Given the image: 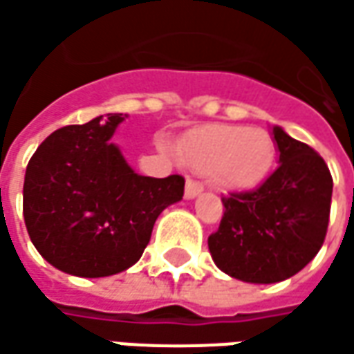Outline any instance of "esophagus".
<instances>
[{"label":"esophagus","mask_w":354,"mask_h":354,"mask_svg":"<svg viewBox=\"0 0 354 354\" xmlns=\"http://www.w3.org/2000/svg\"><path fill=\"white\" fill-rule=\"evenodd\" d=\"M203 192V186L199 184V182H194V180H187L186 182V199H196L199 194Z\"/></svg>","instance_id":"1"}]
</instances>
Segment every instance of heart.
<instances>
[{
	"mask_svg": "<svg viewBox=\"0 0 354 354\" xmlns=\"http://www.w3.org/2000/svg\"><path fill=\"white\" fill-rule=\"evenodd\" d=\"M273 141L263 129L213 124L196 129L178 145V157L199 174H213L221 186L246 189L268 176Z\"/></svg>",
	"mask_w": 354,
	"mask_h": 354,
	"instance_id": "obj_1",
	"label": "heart"
}]
</instances>
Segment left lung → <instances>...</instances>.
<instances>
[{"label":"left lung","mask_w":354,"mask_h":354,"mask_svg":"<svg viewBox=\"0 0 354 354\" xmlns=\"http://www.w3.org/2000/svg\"><path fill=\"white\" fill-rule=\"evenodd\" d=\"M279 167L254 192L223 197L225 215L209 252L230 277L271 285L308 266L328 232L333 180L314 149L271 127Z\"/></svg>","instance_id":"8db88e82"}]
</instances>
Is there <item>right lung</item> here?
<instances>
[{
	"mask_svg": "<svg viewBox=\"0 0 354 354\" xmlns=\"http://www.w3.org/2000/svg\"><path fill=\"white\" fill-rule=\"evenodd\" d=\"M127 114L54 131L28 160L23 215L38 254L75 277H108L143 256L158 215L184 196V178H151L112 141Z\"/></svg>",
	"mask_w": 354,
	"mask_h": 354,
	"instance_id": "right-lung-1",
	"label": "right lung"
}]
</instances>
